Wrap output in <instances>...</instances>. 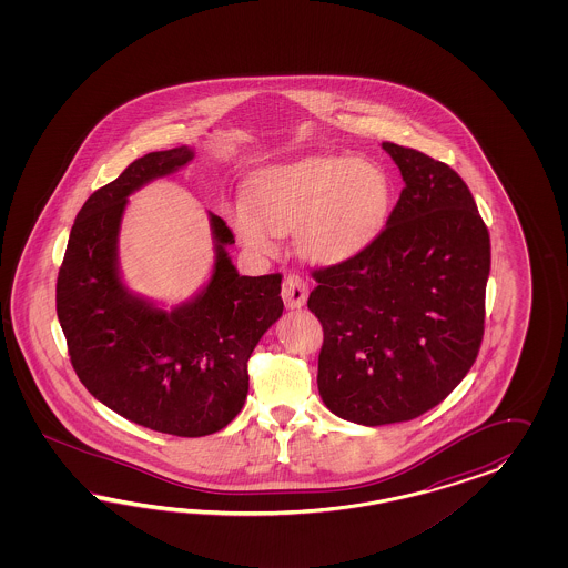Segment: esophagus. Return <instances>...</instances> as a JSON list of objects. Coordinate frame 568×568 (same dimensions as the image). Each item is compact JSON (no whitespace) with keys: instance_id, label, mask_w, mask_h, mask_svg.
<instances>
[{"instance_id":"1","label":"esophagus","mask_w":568,"mask_h":568,"mask_svg":"<svg viewBox=\"0 0 568 568\" xmlns=\"http://www.w3.org/2000/svg\"><path fill=\"white\" fill-rule=\"evenodd\" d=\"M283 302L287 308H302L308 300V285L302 276L290 275L283 281Z\"/></svg>"}]
</instances>
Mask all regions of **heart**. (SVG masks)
Segmentation results:
<instances>
[{
  "mask_svg": "<svg viewBox=\"0 0 568 568\" xmlns=\"http://www.w3.org/2000/svg\"><path fill=\"white\" fill-rule=\"evenodd\" d=\"M389 195V181L377 164L312 155L260 172L250 190V207H231L229 221L241 243L256 254L275 250L273 235L295 231L302 256L337 264L377 237Z\"/></svg>",
  "mask_w": 568,
  "mask_h": 568,
  "instance_id": "heart-1",
  "label": "heart"
}]
</instances>
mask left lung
Returning a JSON list of instances; mask_svg holds the SVG:
<instances>
[{
	"label": "left lung",
	"instance_id": "1",
	"mask_svg": "<svg viewBox=\"0 0 568 568\" xmlns=\"http://www.w3.org/2000/svg\"><path fill=\"white\" fill-rule=\"evenodd\" d=\"M404 179L385 229L361 254L314 271L310 312L325 342L318 394L366 427L413 420L477 361L491 266L489 233L458 172L385 141Z\"/></svg>",
	"mask_w": 568,
	"mask_h": 568
}]
</instances>
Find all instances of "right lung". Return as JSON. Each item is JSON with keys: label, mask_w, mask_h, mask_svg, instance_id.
<instances>
[{"label": "right lung", "mask_w": 568, "mask_h": 568, "mask_svg": "<svg viewBox=\"0 0 568 568\" xmlns=\"http://www.w3.org/2000/svg\"><path fill=\"white\" fill-rule=\"evenodd\" d=\"M193 155L187 145L145 154L91 193L55 285L58 321L87 392L126 420L176 437L216 433L240 414L247 361L283 314V276H241L226 254L235 237L216 214L214 271L190 302L169 312L122 283L119 233L129 195Z\"/></svg>", "instance_id": "obj_1"}]
</instances>
